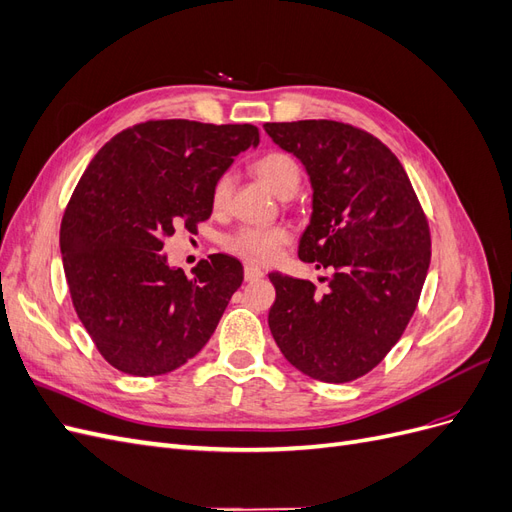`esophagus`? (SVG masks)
I'll return each instance as SVG.
<instances>
[{"label": "esophagus", "instance_id": "1", "mask_svg": "<svg viewBox=\"0 0 512 512\" xmlns=\"http://www.w3.org/2000/svg\"><path fill=\"white\" fill-rule=\"evenodd\" d=\"M262 275H265V271H262V269H258L254 265H245V280L247 282H256V280H260Z\"/></svg>", "mask_w": 512, "mask_h": 512}]
</instances>
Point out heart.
Instances as JSON below:
<instances>
[{"instance_id": "b5f03b06", "label": "heart", "mask_w": 512, "mask_h": 512, "mask_svg": "<svg viewBox=\"0 0 512 512\" xmlns=\"http://www.w3.org/2000/svg\"><path fill=\"white\" fill-rule=\"evenodd\" d=\"M252 170L258 179L265 181L277 196H292L299 190L301 166L286 151H267L254 160ZM232 192V175L222 173L211 185V205L213 209H226ZM288 230L280 226L260 228V226H241L224 239L228 252L245 258L256 265H269L280 256L282 247L288 243Z\"/></svg>"}]
</instances>
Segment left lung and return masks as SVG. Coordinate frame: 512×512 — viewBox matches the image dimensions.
<instances>
[{
	"mask_svg": "<svg viewBox=\"0 0 512 512\" xmlns=\"http://www.w3.org/2000/svg\"><path fill=\"white\" fill-rule=\"evenodd\" d=\"M312 181V220L299 258L331 271L312 282L269 273V329L290 365L320 382L374 369L404 335L431 260L429 224L395 153L331 119L265 123Z\"/></svg>",
	"mask_w": 512,
	"mask_h": 512,
	"instance_id": "obj_1",
	"label": "left lung"
}]
</instances>
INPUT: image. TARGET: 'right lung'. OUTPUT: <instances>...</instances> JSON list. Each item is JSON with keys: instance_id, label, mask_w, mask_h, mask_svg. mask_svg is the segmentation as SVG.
Masks as SVG:
<instances>
[{"instance_id": "obj_1", "label": "right lung", "mask_w": 512, "mask_h": 512, "mask_svg": "<svg viewBox=\"0 0 512 512\" xmlns=\"http://www.w3.org/2000/svg\"><path fill=\"white\" fill-rule=\"evenodd\" d=\"M258 141L250 123L158 119L119 132L89 162L61 220V260L76 316L123 374H168L218 327L241 262L213 254L188 277L162 247L175 228L209 220L213 181Z\"/></svg>"}]
</instances>
